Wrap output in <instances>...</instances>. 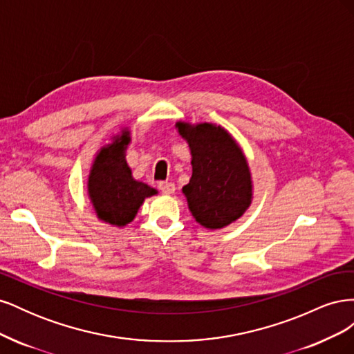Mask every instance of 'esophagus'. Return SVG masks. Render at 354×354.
I'll return each instance as SVG.
<instances>
[{"label": "esophagus", "mask_w": 354, "mask_h": 354, "mask_svg": "<svg viewBox=\"0 0 354 354\" xmlns=\"http://www.w3.org/2000/svg\"><path fill=\"white\" fill-rule=\"evenodd\" d=\"M158 187H159V190H160V194H164V195L174 194V190H176L174 183H171V181H159Z\"/></svg>", "instance_id": "34e87169"}]
</instances>
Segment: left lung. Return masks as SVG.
<instances>
[{"instance_id":"1","label":"left lung","mask_w":354,"mask_h":354,"mask_svg":"<svg viewBox=\"0 0 354 354\" xmlns=\"http://www.w3.org/2000/svg\"><path fill=\"white\" fill-rule=\"evenodd\" d=\"M192 153V177L183 187L189 209L207 229L238 220L252 198L251 173L241 147L220 125L177 122Z\"/></svg>"}]
</instances>
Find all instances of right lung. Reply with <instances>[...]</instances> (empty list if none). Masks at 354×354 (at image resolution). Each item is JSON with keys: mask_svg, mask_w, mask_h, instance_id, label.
<instances>
[{"mask_svg": "<svg viewBox=\"0 0 354 354\" xmlns=\"http://www.w3.org/2000/svg\"><path fill=\"white\" fill-rule=\"evenodd\" d=\"M130 133L122 131L111 146L100 149L88 176V195L97 217L122 227L134 220L143 201L156 190L131 176L125 160Z\"/></svg>", "mask_w": 354, "mask_h": 354, "instance_id": "add662e5", "label": "right lung"}]
</instances>
